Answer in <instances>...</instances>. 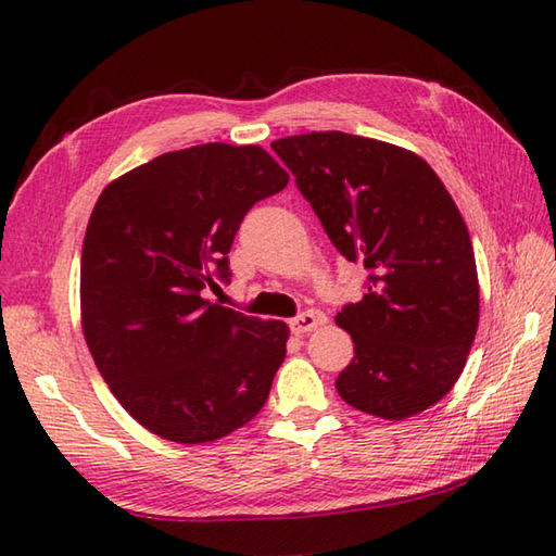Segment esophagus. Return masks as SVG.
<instances>
[{"instance_id":"obj_1","label":"esophagus","mask_w":556,"mask_h":556,"mask_svg":"<svg viewBox=\"0 0 556 556\" xmlns=\"http://www.w3.org/2000/svg\"><path fill=\"white\" fill-rule=\"evenodd\" d=\"M320 325H325V317L320 313H313V311H305L299 317H293V320L289 323L291 332L296 334V337L308 334V332H313V329H317Z\"/></svg>"}]
</instances>
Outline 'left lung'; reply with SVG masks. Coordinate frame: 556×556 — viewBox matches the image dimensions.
<instances>
[{"instance_id":"8db88e82","label":"left lung","mask_w":556,"mask_h":556,"mask_svg":"<svg viewBox=\"0 0 556 556\" xmlns=\"http://www.w3.org/2000/svg\"><path fill=\"white\" fill-rule=\"evenodd\" d=\"M368 293L337 313L356 356L337 377L349 406L404 420L444 399L480 317L473 243L440 176L416 152L341 131L271 143Z\"/></svg>"}]
</instances>
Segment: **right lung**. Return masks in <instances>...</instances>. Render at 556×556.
I'll return each instance as SVG.
<instances>
[{"label": "right lung", "mask_w": 556, "mask_h": 556, "mask_svg": "<svg viewBox=\"0 0 556 556\" xmlns=\"http://www.w3.org/2000/svg\"><path fill=\"white\" fill-rule=\"evenodd\" d=\"M287 184L260 146L205 143L126 172L92 207L83 337L116 401L162 440L215 442L265 406L289 327L210 303L203 289L229 281L245 212Z\"/></svg>", "instance_id": "1"}]
</instances>
